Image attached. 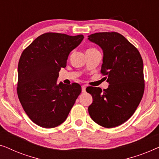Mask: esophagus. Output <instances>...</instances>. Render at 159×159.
Wrapping results in <instances>:
<instances>
[{
  "instance_id": "34e87169",
  "label": "esophagus",
  "mask_w": 159,
  "mask_h": 159,
  "mask_svg": "<svg viewBox=\"0 0 159 159\" xmlns=\"http://www.w3.org/2000/svg\"><path fill=\"white\" fill-rule=\"evenodd\" d=\"M82 93H85L86 92V87L84 85L82 86Z\"/></svg>"
}]
</instances>
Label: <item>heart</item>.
Instances as JSON below:
<instances>
[{"mask_svg":"<svg viewBox=\"0 0 159 159\" xmlns=\"http://www.w3.org/2000/svg\"><path fill=\"white\" fill-rule=\"evenodd\" d=\"M90 49H91V48H90Z\"/></svg>","mask_w":159,"mask_h":159,"instance_id":"obj_1","label":"heart"}]
</instances>
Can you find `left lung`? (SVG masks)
<instances>
[{
  "label": "left lung",
  "instance_id": "8db88e82",
  "mask_svg": "<svg viewBox=\"0 0 159 159\" xmlns=\"http://www.w3.org/2000/svg\"><path fill=\"white\" fill-rule=\"evenodd\" d=\"M88 37L103 50L101 72L109 83L103 90L94 87L86 89L93 99L89 114L102 127H117L132 116L143 98V58L138 50L118 32H97Z\"/></svg>",
  "mask_w": 159,
  "mask_h": 159
}]
</instances>
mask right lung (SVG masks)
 Masks as SVG:
<instances>
[{"instance_id":"add662e5","label":"right lung","mask_w":159,"mask_h":159,"mask_svg":"<svg viewBox=\"0 0 159 159\" xmlns=\"http://www.w3.org/2000/svg\"><path fill=\"white\" fill-rule=\"evenodd\" d=\"M84 36L47 32L24 50L18 64L17 95L29 118L43 128L60 125L81 93L78 83H57L70 52Z\"/></svg>"}]
</instances>
